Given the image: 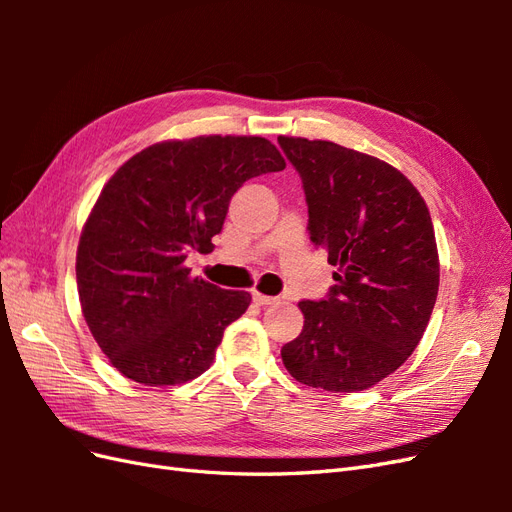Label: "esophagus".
<instances>
[{
	"instance_id": "obj_1",
	"label": "esophagus",
	"mask_w": 512,
	"mask_h": 512,
	"mask_svg": "<svg viewBox=\"0 0 512 512\" xmlns=\"http://www.w3.org/2000/svg\"><path fill=\"white\" fill-rule=\"evenodd\" d=\"M252 299H254V303H256V305H262V307L277 303V299H275V297H267V294H262V292H258V290H254V292H252Z\"/></svg>"
}]
</instances>
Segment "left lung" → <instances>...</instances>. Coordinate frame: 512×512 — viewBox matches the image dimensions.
Instances as JSON below:
<instances>
[{"mask_svg": "<svg viewBox=\"0 0 512 512\" xmlns=\"http://www.w3.org/2000/svg\"><path fill=\"white\" fill-rule=\"evenodd\" d=\"M297 170L309 241L329 254L335 284L301 301L303 331L282 348L290 376L356 393L391 376L421 342L440 284L429 209L386 162L329 141L277 138Z\"/></svg>", "mask_w": 512, "mask_h": 512, "instance_id": "left-lung-1", "label": "left lung"}]
</instances>
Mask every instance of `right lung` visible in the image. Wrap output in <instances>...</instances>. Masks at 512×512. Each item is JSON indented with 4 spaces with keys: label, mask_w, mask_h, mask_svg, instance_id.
<instances>
[{
    "label": "right lung",
    "mask_w": 512,
    "mask_h": 512,
    "mask_svg": "<svg viewBox=\"0 0 512 512\" xmlns=\"http://www.w3.org/2000/svg\"><path fill=\"white\" fill-rule=\"evenodd\" d=\"M284 168L267 138L198 136L151 145L108 179L83 228L76 286L87 327L119 374L168 386L209 369L252 297L190 277L185 260L213 250L247 179Z\"/></svg>",
    "instance_id": "1"
}]
</instances>
